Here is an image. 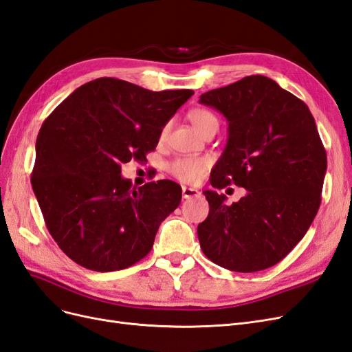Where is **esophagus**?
I'll return each instance as SVG.
<instances>
[{
	"label": "esophagus",
	"mask_w": 352,
	"mask_h": 352,
	"mask_svg": "<svg viewBox=\"0 0 352 352\" xmlns=\"http://www.w3.org/2000/svg\"><path fill=\"white\" fill-rule=\"evenodd\" d=\"M200 191L197 188L192 187H183V199H192V197H199Z\"/></svg>",
	"instance_id": "1"
}]
</instances>
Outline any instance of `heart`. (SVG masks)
<instances>
[{
    "label": "heart",
    "mask_w": 352,
    "mask_h": 352,
    "mask_svg": "<svg viewBox=\"0 0 352 352\" xmlns=\"http://www.w3.org/2000/svg\"><path fill=\"white\" fill-rule=\"evenodd\" d=\"M188 120L195 129L203 135L206 131L219 127V121L213 112L205 108H195L188 112ZM168 133V126L162 129L161 138H165ZM209 161L205 157H179L169 165V173L184 183H196L203 174L206 173Z\"/></svg>",
    "instance_id": "1"
}]
</instances>
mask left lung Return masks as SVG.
I'll return each instance as SVG.
<instances>
[{"label": "left lung", "instance_id": "1", "mask_svg": "<svg viewBox=\"0 0 352 352\" xmlns=\"http://www.w3.org/2000/svg\"><path fill=\"white\" fill-rule=\"evenodd\" d=\"M228 121V142L210 184H235L245 196L203 191L208 218L199 223L203 253L234 272L279 263L307 232L320 206L326 151L309 107L265 76H247L200 96Z\"/></svg>", "mask_w": 352, "mask_h": 352}]
</instances>
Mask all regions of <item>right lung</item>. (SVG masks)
Masks as SVG:
<instances>
[{
    "label": "right lung",
    "instance_id": "right-lung-1",
    "mask_svg": "<svg viewBox=\"0 0 352 352\" xmlns=\"http://www.w3.org/2000/svg\"><path fill=\"white\" fill-rule=\"evenodd\" d=\"M192 94L100 77L76 89L43 121L32 188L50 234L73 262L112 272L152 250L161 222L179 205L181 187L161 179L134 188L121 164L144 161Z\"/></svg>",
    "mask_w": 352,
    "mask_h": 352
}]
</instances>
